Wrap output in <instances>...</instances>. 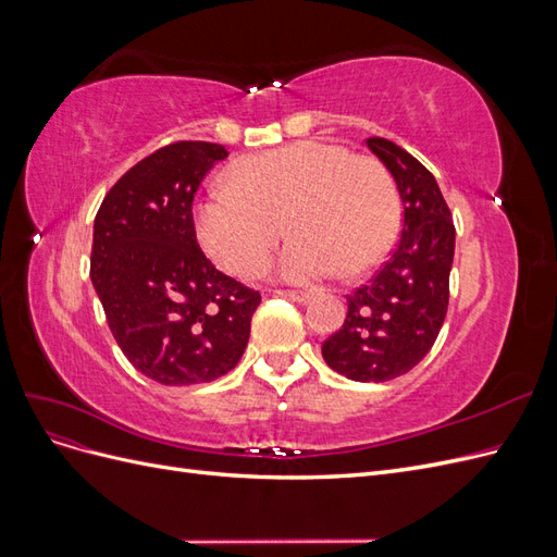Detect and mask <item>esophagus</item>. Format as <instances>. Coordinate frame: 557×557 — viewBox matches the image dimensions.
<instances>
[{
  "mask_svg": "<svg viewBox=\"0 0 557 557\" xmlns=\"http://www.w3.org/2000/svg\"><path fill=\"white\" fill-rule=\"evenodd\" d=\"M274 295L285 297V299H293V301H299V305H305V301L311 299V293H301V290H276Z\"/></svg>",
  "mask_w": 557,
  "mask_h": 557,
  "instance_id": "1",
  "label": "esophagus"
}]
</instances>
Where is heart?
I'll list each match as a JSON object with an SVG mask.
<instances>
[{"label":"heart","instance_id":"obj_1","mask_svg":"<svg viewBox=\"0 0 557 557\" xmlns=\"http://www.w3.org/2000/svg\"><path fill=\"white\" fill-rule=\"evenodd\" d=\"M195 225L209 256L242 278L262 272L285 225L293 242L276 274L313 283L381 262L399 230V197L376 160L297 141L234 164L230 185L197 201Z\"/></svg>","mask_w":557,"mask_h":557}]
</instances>
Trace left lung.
<instances>
[{
    "mask_svg": "<svg viewBox=\"0 0 557 557\" xmlns=\"http://www.w3.org/2000/svg\"><path fill=\"white\" fill-rule=\"evenodd\" d=\"M367 146L397 183L401 237L381 272L346 297V320L323 344V358L350 381L381 383L411 372L440 336L455 227L440 185L423 164L381 137L367 139Z\"/></svg>",
    "mask_w": 557,
    "mask_h": 557,
    "instance_id": "obj_1",
    "label": "left lung"
}]
</instances>
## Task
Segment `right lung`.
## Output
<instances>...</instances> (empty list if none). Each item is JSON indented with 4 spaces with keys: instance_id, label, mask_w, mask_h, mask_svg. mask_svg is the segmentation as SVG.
Wrapping results in <instances>:
<instances>
[{
    "instance_id": "add662e5",
    "label": "right lung",
    "mask_w": 557,
    "mask_h": 557,
    "mask_svg": "<svg viewBox=\"0 0 557 557\" xmlns=\"http://www.w3.org/2000/svg\"><path fill=\"white\" fill-rule=\"evenodd\" d=\"M227 150L176 141L117 181L95 218L90 278L113 339L162 385L209 383L242 360L260 293L201 252L193 199Z\"/></svg>"
}]
</instances>
